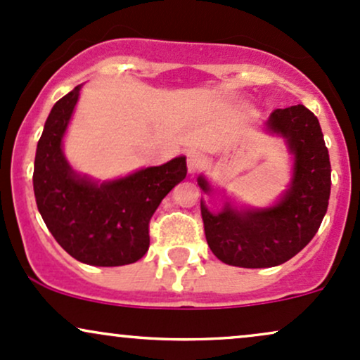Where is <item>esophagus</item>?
Returning a JSON list of instances; mask_svg holds the SVG:
<instances>
[{
    "label": "esophagus",
    "mask_w": 360,
    "mask_h": 360,
    "mask_svg": "<svg viewBox=\"0 0 360 360\" xmlns=\"http://www.w3.org/2000/svg\"><path fill=\"white\" fill-rule=\"evenodd\" d=\"M186 160H188V171L189 172L201 171L205 166V157L201 152H198V150H189L188 154H186Z\"/></svg>",
    "instance_id": "1"
}]
</instances>
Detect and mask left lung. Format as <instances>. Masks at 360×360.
<instances>
[{
    "label": "left lung",
    "instance_id": "obj_1",
    "mask_svg": "<svg viewBox=\"0 0 360 360\" xmlns=\"http://www.w3.org/2000/svg\"><path fill=\"white\" fill-rule=\"evenodd\" d=\"M267 128L286 137L295 154V176L283 200L255 212L225 206L210 213L201 203L208 247L229 266L259 269L286 262L315 237L328 208L332 169L318 118L307 106H289L272 111ZM198 184L210 191L203 177Z\"/></svg>",
    "mask_w": 360,
    "mask_h": 360
}]
</instances>
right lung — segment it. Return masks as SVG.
I'll use <instances>...</instances> for the list:
<instances>
[{
	"instance_id": "add662e5",
	"label": "right lung",
	"mask_w": 360,
	"mask_h": 360,
	"mask_svg": "<svg viewBox=\"0 0 360 360\" xmlns=\"http://www.w3.org/2000/svg\"><path fill=\"white\" fill-rule=\"evenodd\" d=\"M79 89L60 98L45 122L35 154L37 206L57 243L76 260L127 266L148 250V223L164 196L188 174L186 159L176 157L101 186L76 176L60 143Z\"/></svg>"
}]
</instances>
